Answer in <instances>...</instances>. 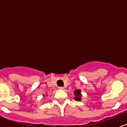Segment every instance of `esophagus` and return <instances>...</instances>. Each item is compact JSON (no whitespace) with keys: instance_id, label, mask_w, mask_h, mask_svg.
Masks as SVG:
<instances>
[{"instance_id":"1","label":"esophagus","mask_w":127,"mask_h":127,"mask_svg":"<svg viewBox=\"0 0 127 127\" xmlns=\"http://www.w3.org/2000/svg\"><path fill=\"white\" fill-rule=\"evenodd\" d=\"M59 89H60V90H64V88L63 87H59Z\"/></svg>"}]
</instances>
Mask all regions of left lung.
I'll return each mask as SVG.
<instances>
[{"instance_id": "left-lung-1", "label": "left lung", "mask_w": 127, "mask_h": 127, "mask_svg": "<svg viewBox=\"0 0 127 127\" xmlns=\"http://www.w3.org/2000/svg\"><path fill=\"white\" fill-rule=\"evenodd\" d=\"M74 96H75V97L74 98V100L77 101H80L82 100V95L81 94V90H80V89L75 90L74 92Z\"/></svg>"}]
</instances>
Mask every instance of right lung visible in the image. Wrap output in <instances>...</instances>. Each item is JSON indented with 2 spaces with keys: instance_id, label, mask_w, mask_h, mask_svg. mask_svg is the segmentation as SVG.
Segmentation results:
<instances>
[{
  "instance_id": "1",
  "label": "right lung",
  "mask_w": 127,
  "mask_h": 127,
  "mask_svg": "<svg viewBox=\"0 0 127 127\" xmlns=\"http://www.w3.org/2000/svg\"><path fill=\"white\" fill-rule=\"evenodd\" d=\"M47 96V95H43V98H44V97Z\"/></svg>"
}]
</instances>
